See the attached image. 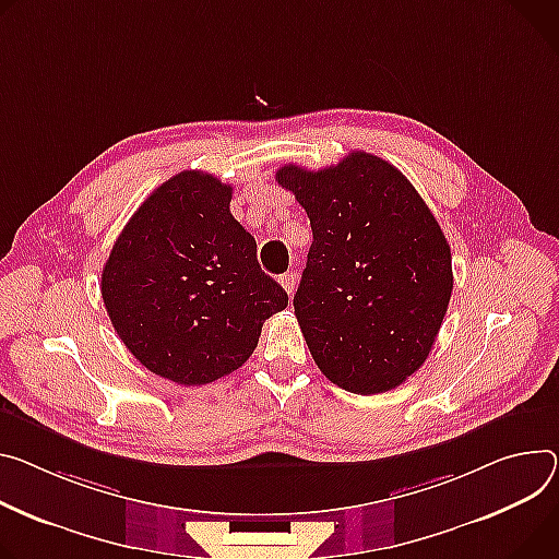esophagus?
Returning a JSON list of instances; mask_svg holds the SVG:
<instances>
[{
  "mask_svg": "<svg viewBox=\"0 0 559 559\" xmlns=\"http://www.w3.org/2000/svg\"><path fill=\"white\" fill-rule=\"evenodd\" d=\"M278 283L283 285V289L287 292V296H292L294 289H296V285H298V276L292 274V272H287V274H283V276L278 278Z\"/></svg>",
  "mask_w": 559,
  "mask_h": 559,
  "instance_id": "esophagus-1",
  "label": "esophagus"
}]
</instances>
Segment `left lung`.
<instances>
[{"label":"left lung","mask_w":559,"mask_h":559,"mask_svg":"<svg viewBox=\"0 0 559 559\" xmlns=\"http://www.w3.org/2000/svg\"><path fill=\"white\" fill-rule=\"evenodd\" d=\"M276 180L312 225L294 314L319 370L357 394L401 385L428 359L452 294L450 245L432 212L366 151L321 171L285 165Z\"/></svg>","instance_id":"1"}]
</instances>
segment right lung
<instances>
[{"mask_svg": "<svg viewBox=\"0 0 559 559\" xmlns=\"http://www.w3.org/2000/svg\"><path fill=\"white\" fill-rule=\"evenodd\" d=\"M229 202L231 187L212 174H176L138 207L103 270L99 289L122 343L180 385L238 370L263 323L287 308Z\"/></svg>", "mask_w": 559, "mask_h": 559, "instance_id": "obj_1", "label": "right lung"}]
</instances>
